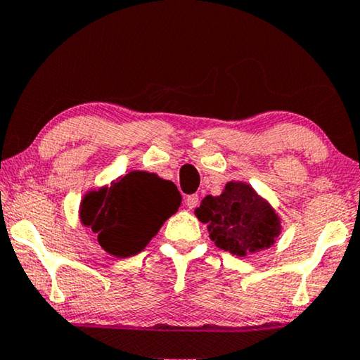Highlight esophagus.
<instances>
[{"label":"esophagus","mask_w":360,"mask_h":360,"mask_svg":"<svg viewBox=\"0 0 360 360\" xmlns=\"http://www.w3.org/2000/svg\"><path fill=\"white\" fill-rule=\"evenodd\" d=\"M197 204H199V195H197V194H191V195L186 197V207L189 210L194 209Z\"/></svg>","instance_id":"34e87169"}]
</instances>
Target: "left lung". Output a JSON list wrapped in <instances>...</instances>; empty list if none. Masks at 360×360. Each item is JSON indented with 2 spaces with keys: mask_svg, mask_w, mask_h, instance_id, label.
<instances>
[{
  "mask_svg": "<svg viewBox=\"0 0 360 360\" xmlns=\"http://www.w3.org/2000/svg\"><path fill=\"white\" fill-rule=\"evenodd\" d=\"M195 217L217 246L240 257L274 245L282 229L269 202L243 181H230L220 195L204 197Z\"/></svg>",
  "mask_w": 360,
  "mask_h": 360,
  "instance_id": "left-lung-1",
  "label": "left lung"
}]
</instances>
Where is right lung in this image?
<instances>
[{
	"mask_svg": "<svg viewBox=\"0 0 360 360\" xmlns=\"http://www.w3.org/2000/svg\"><path fill=\"white\" fill-rule=\"evenodd\" d=\"M179 205L174 182L146 171H130L110 186L88 192L81 200L79 219L96 233L104 251L129 257L145 250Z\"/></svg>",
	"mask_w": 360,
	"mask_h": 360,
	"instance_id": "add662e5",
	"label": "right lung"
}]
</instances>
